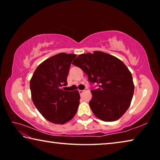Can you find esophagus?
I'll return each instance as SVG.
<instances>
[{
  "label": "esophagus",
  "mask_w": 160,
  "mask_h": 160,
  "mask_svg": "<svg viewBox=\"0 0 160 160\" xmlns=\"http://www.w3.org/2000/svg\"><path fill=\"white\" fill-rule=\"evenodd\" d=\"M84 92V90H79V93L80 94H82Z\"/></svg>",
  "instance_id": "obj_1"
}]
</instances>
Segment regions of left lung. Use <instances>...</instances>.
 <instances>
[{
  "mask_svg": "<svg viewBox=\"0 0 160 160\" xmlns=\"http://www.w3.org/2000/svg\"><path fill=\"white\" fill-rule=\"evenodd\" d=\"M72 64L88 75L89 82L98 85L91 90L89 102L94 114L107 122L120 118L130 107L134 92L132 75L126 65L102 51L80 54Z\"/></svg>",
  "mask_w": 160,
  "mask_h": 160,
  "instance_id": "8db88e82",
  "label": "left lung"
}]
</instances>
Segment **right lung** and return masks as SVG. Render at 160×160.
Here are the masks:
<instances>
[{
	"label": "right lung",
	"mask_w": 160,
	"mask_h": 160,
	"mask_svg": "<svg viewBox=\"0 0 160 160\" xmlns=\"http://www.w3.org/2000/svg\"><path fill=\"white\" fill-rule=\"evenodd\" d=\"M76 56L66 53L56 54L39 65L32 75V101L40 113L51 123H66L78 111L80 98L78 91L61 88L67 85L70 64Z\"/></svg>",
	"instance_id": "right-lung-1"
}]
</instances>
